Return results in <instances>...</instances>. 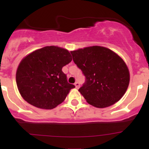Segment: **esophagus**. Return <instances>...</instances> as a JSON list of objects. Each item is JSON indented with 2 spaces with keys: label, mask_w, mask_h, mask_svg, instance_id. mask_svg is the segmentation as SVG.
Returning <instances> with one entry per match:
<instances>
[{
  "label": "esophagus",
  "mask_w": 149,
  "mask_h": 149,
  "mask_svg": "<svg viewBox=\"0 0 149 149\" xmlns=\"http://www.w3.org/2000/svg\"><path fill=\"white\" fill-rule=\"evenodd\" d=\"M74 85H75V86H76V88H79L80 84H79V83H78V82H76V83H74Z\"/></svg>",
  "instance_id": "34e87169"
}]
</instances>
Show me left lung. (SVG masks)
Listing matches in <instances>:
<instances>
[{"mask_svg": "<svg viewBox=\"0 0 149 149\" xmlns=\"http://www.w3.org/2000/svg\"><path fill=\"white\" fill-rule=\"evenodd\" d=\"M73 60L85 76L78 91L97 108L113 105L122 98L130 83L125 61L116 53L102 46L71 51Z\"/></svg>", "mask_w": 149, "mask_h": 149, "instance_id": "left-lung-1", "label": "left lung"}]
</instances>
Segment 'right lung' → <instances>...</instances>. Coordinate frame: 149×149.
<instances>
[{"label": "right lung", "mask_w": 149, "mask_h": 149, "mask_svg": "<svg viewBox=\"0 0 149 149\" xmlns=\"http://www.w3.org/2000/svg\"><path fill=\"white\" fill-rule=\"evenodd\" d=\"M72 60L67 49L46 46L21 61L16 73L17 85L25 101L42 109H52L64 102L75 85L61 71Z\"/></svg>", "instance_id": "right-lung-1"}]
</instances>
